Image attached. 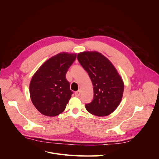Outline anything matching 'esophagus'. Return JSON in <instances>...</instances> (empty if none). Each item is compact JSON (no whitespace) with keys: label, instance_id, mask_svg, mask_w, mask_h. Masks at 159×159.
Here are the masks:
<instances>
[{"label":"esophagus","instance_id":"1","mask_svg":"<svg viewBox=\"0 0 159 159\" xmlns=\"http://www.w3.org/2000/svg\"><path fill=\"white\" fill-rule=\"evenodd\" d=\"M80 94H81V93H80V90H79L78 91H77V92L75 93V95L76 97H79L80 95Z\"/></svg>","mask_w":159,"mask_h":159}]
</instances>
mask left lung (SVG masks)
Segmentation results:
<instances>
[{
	"mask_svg": "<svg viewBox=\"0 0 159 159\" xmlns=\"http://www.w3.org/2000/svg\"><path fill=\"white\" fill-rule=\"evenodd\" d=\"M77 59L93 85L94 98L85 105L87 111L97 116L109 115L123 98L124 82L121 77L113 64L99 52H81Z\"/></svg>",
	"mask_w": 159,
	"mask_h": 159,
	"instance_id": "8db88e82",
	"label": "left lung"
}]
</instances>
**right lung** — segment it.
<instances>
[{"instance_id":"add662e5","label":"right lung","mask_w":159,"mask_h":159,"mask_svg":"<svg viewBox=\"0 0 159 159\" xmlns=\"http://www.w3.org/2000/svg\"><path fill=\"white\" fill-rule=\"evenodd\" d=\"M76 57V53H60L44 62L33 75L30 98L42 115L53 117L65 109L72 94L65 76Z\"/></svg>"}]
</instances>
